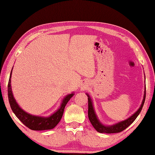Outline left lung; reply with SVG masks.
<instances>
[{"mask_svg": "<svg viewBox=\"0 0 155 155\" xmlns=\"http://www.w3.org/2000/svg\"><path fill=\"white\" fill-rule=\"evenodd\" d=\"M145 90H146V87H145V89H144V94L142 104H141L139 110H138L135 113L133 114L130 117L127 118V119L124 120L123 121L119 122V123H118L115 124L111 125V126H105V125L102 124L99 121V120L98 119L97 115L95 114V111L94 110L93 102H92V100L89 95L87 94L88 97V116L92 125H93V127L98 131V133H107V134L117 133L121 132V131L124 130V129H126L128 126H130V125L133 123L134 120L137 118V117L139 116L141 110H142L143 107L144 103V101H145V97H146Z\"/></svg>", "mask_w": 155, "mask_h": 155, "instance_id": "left-lung-1", "label": "left lung"}]
</instances>
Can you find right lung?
Listing matches in <instances>:
<instances>
[{"label": "right lung", "instance_id": "right-lung-1", "mask_svg": "<svg viewBox=\"0 0 155 155\" xmlns=\"http://www.w3.org/2000/svg\"><path fill=\"white\" fill-rule=\"evenodd\" d=\"M12 71L10 74V78L8 84V101L11 108L13 113H15L16 117L24 124L26 127L33 130H50L54 128L58 123L60 122L62 114L64 113V110L66 104H67L68 101L71 99L72 97L74 95V93H71L67 95L64 99L62 100L60 108L55 112L54 113L48 117H43L39 116H35L31 114L27 113V112L23 110L22 108L18 106L16 103L14 97H13L12 92L11 89V74Z\"/></svg>", "mask_w": 155, "mask_h": 155}]
</instances>
